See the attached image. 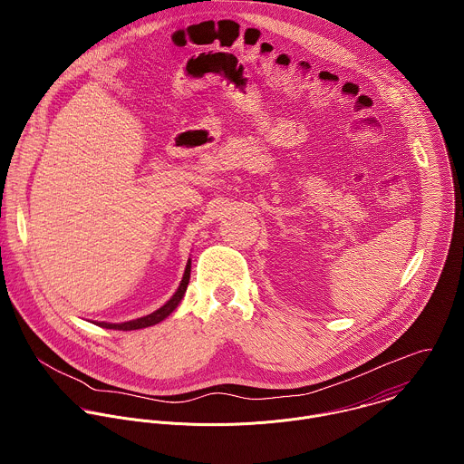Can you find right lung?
<instances>
[{
  "label": "right lung",
  "instance_id": "1",
  "mask_svg": "<svg viewBox=\"0 0 464 464\" xmlns=\"http://www.w3.org/2000/svg\"><path fill=\"white\" fill-rule=\"evenodd\" d=\"M189 278H191V259H189L188 265H186L184 276H182L180 285H179V289L175 291V295H173L162 307H159L157 311H153L151 314L142 316V318H137V320H130V322H123V324H107V322H94V324H96L98 327L112 329V331H137V329H146V327L157 325V324H160L162 320H166V318L179 307V304L182 302V298H184V295H186Z\"/></svg>",
  "mask_w": 464,
  "mask_h": 464
}]
</instances>
